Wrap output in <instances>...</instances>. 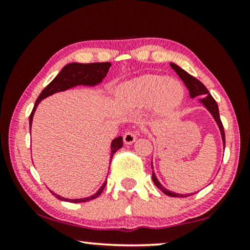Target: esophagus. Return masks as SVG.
Segmentation results:
<instances>
[{
  "label": "esophagus",
  "mask_w": 250,
  "mask_h": 250,
  "mask_svg": "<svg viewBox=\"0 0 250 250\" xmlns=\"http://www.w3.org/2000/svg\"><path fill=\"white\" fill-rule=\"evenodd\" d=\"M123 140H124L125 145H132V143L135 142L136 134L134 132H126L124 134V138H123Z\"/></svg>",
  "instance_id": "obj_1"
}]
</instances>
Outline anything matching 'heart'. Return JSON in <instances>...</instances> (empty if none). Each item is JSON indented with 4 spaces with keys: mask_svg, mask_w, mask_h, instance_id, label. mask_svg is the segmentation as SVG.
Wrapping results in <instances>:
<instances>
[{
    "mask_svg": "<svg viewBox=\"0 0 250 250\" xmlns=\"http://www.w3.org/2000/svg\"><path fill=\"white\" fill-rule=\"evenodd\" d=\"M116 99L124 109L133 110L150 105L156 115H164L179 107L183 99V87L173 78L143 75L121 85Z\"/></svg>",
    "mask_w": 250,
    "mask_h": 250,
    "instance_id": "1",
    "label": "heart"
}]
</instances>
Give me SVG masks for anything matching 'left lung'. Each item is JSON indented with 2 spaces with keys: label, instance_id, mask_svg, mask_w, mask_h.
I'll return each mask as SVG.
<instances>
[{
  "label": "left lung",
  "instance_id": "1",
  "mask_svg": "<svg viewBox=\"0 0 250 250\" xmlns=\"http://www.w3.org/2000/svg\"><path fill=\"white\" fill-rule=\"evenodd\" d=\"M170 67L173 68L174 70H175V73L179 75L181 80L184 82V84H186V86L188 87V90H189V93H190V98H196V97H199V95H204L203 99H200V102L205 105V108L207 109L208 111L210 112L211 116H213L215 122L217 123V126L218 128H220L221 131V135H222V141H223V146L225 148V134H224V127H223V124H222L221 122V118H220V111H218V105L216 104V101L214 100V98L211 97L209 92L206 88V86L201 83L200 81H198L196 77L191 76L190 74H188L186 70H183L182 68L177 66L175 63H172L170 62ZM152 166V165H151ZM152 181L153 183L156 184V187L158 188L159 190H162L164 193L167 194V196L169 197H177V198H184V197H189L190 194H181V193H175V192H172V191L167 190L166 188H164L162 184L158 180H157V177L155 175V173H153L152 170ZM193 194V193H191Z\"/></svg>",
  "mask_w": 250,
  "mask_h": 250
}]
</instances>
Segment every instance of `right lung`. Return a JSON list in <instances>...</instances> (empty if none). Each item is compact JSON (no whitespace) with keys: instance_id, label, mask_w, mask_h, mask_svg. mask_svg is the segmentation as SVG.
<instances>
[{"instance_id":"right-lung-1","label":"right lung","mask_w":250,"mask_h":250,"mask_svg":"<svg viewBox=\"0 0 250 250\" xmlns=\"http://www.w3.org/2000/svg\"><path fill=\"white\" fill-rule=\"evenodd\" d=\"M110 66H111L110 62H94V63L71 62V63L66 64V66L62 68V70H61L60 73L57 75L56 78H54V80L51 82V83L47 85L42 92H41L39 98H37L35 105H34L32 110V114L29 116L30 127H32L34 112H35L37 105H39V104L43 100V99L50 97V95L57 93V92L66 91L70 87L77 86V85L94 86V85L101 83L102 80L107 76ZM122 146H123L122 136H118V138L112 140L111 146H110L111 148L110 162L112 159V156L115 155V152L121 149ZM105 184H107V181L102 184V187L93 194V196L87 197V198H81V199H67V198H63L59 196V194L52 192V191H51V193H52L56 198H58V199L63 200V201H69V203H86V201L95 199V198L100 196L102 191L104 189Z\"/></svg>"}]
</instances>
